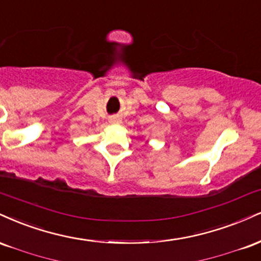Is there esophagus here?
I'll return each mask as SVG.
<instances>
[{"label": "esophagus", "mask_w": 261, "mask_h": 261, "mask_svg": "<svg viewBox=\"0 0 261 261\" xmlns=\"http://www.w3.org/2000/svg\"><path fill=\"white\" fill-rule=\"evenodd\" d=\"M111 122H113V123H116V122H117V117H113V118H111Z\"/></svg>", "instance_id": "obj_1"}]
</instances>
